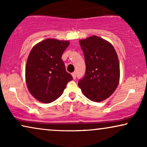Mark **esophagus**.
Returning <instances> with one entry per match:
<instances>
[{"label":"esophagus","mask_w":147,"mask_h":147,"mask_svg":"<svg viewBox=\"0 0 147 147\" xmlns=\"http://www.w3.org/2000/svg\"><path fill=\"white\" fill-rule=\"evenodd\" d=\"M71 76H72V77H73L74 79L75 80L76 78V72H73V73L71 74Z\"/></svg>","instance_id":"1"}]
</instances>
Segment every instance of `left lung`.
Masks as SVG:
<instances>
[{
    "label": "left lung",
    "instance_id": "left-lung-1",
    "mask_svg": "<svg viewBox=\"0 0 147 147\" xmlns=\"http://www.w3.org/2000/svg\"><path fill=\"white\" fill-rule=\"evenodd\" d=\"M79 43L84 54L86 74L78 86L89 100L103 101L114 93L119 84L117 53L110 42L96 35L80 40Z\"/></svg>",
    "mask_w": 147,
    "mask_h": 147
}]
</instances>
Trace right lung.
<instances>
[{"instance_id":"obj_1","label":"right lung","mask_w":147,"mask_h":147,"mask_svg":"<svg viewBox=\"0 0 147 147\" xmlns=\"http://www.w3.org/2000/svg\"><path fill=\"white\" fill-rule=\"evenodd\" d=\"M69 41L47 39L30 51L25 67L28 90L38 101L51 103L60 97L73 78L65 71L62 54Z\"/></svg>"}]
</instances>
